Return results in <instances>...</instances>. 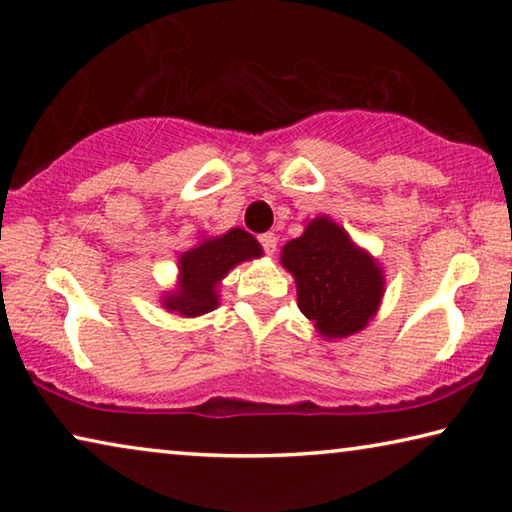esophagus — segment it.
Here are the masks:
<instances>
[{"label": "esophagus", "mask_w": 512, "mask_h": 512, "mask_svg": "<svg viewBox=\"0 0 512 512\" xmlns=\"http://www.w3.org/2000/svg\"><path fill=\"white\" fill-rule=\"evenodd\" d=\"M259 243H262L266 255H273L275 246H278V237H275L273 232H266V234H262V237H259Z\"/></svg>", "instance_id": "1"}]
</instances>
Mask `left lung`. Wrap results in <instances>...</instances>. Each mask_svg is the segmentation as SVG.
I'll return each mask as SVG.
<instances>
[{
  "instance_id": "8db88e82",
  "label": "left lung",
  "mask_w": 512,
  "mask_h": 512,
  "mask_svg": "<svg viewBox=\"0 0 512 512\" xmlns=\"http://www.w3.org/2000/svg\"><path fill=\"white\" fill-rule=\"evenodd\" d=\"M282 264L296 278L298 307L323 337L362 330L383 298V275L342 227L314 218L303 237L282 248Z\"/></svg>"
}]
</instances>
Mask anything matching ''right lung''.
I'll return each mask as SVG.
<instances>
[{"label":"right lung","instance_id":"add662e5","mask_svg":"<svg viewBox=\"0 0 512 512\" xmlns=\"http://www.w3.org/2000/svg\"><path fill=\"white\" fill-rule=\"evenodd\" d=\"M262 255L255 237L234 227L223 237L207 239L198 248L184 253L180 259L182 285L177 294H170L164 303L168 310H177L184 316H198L212 312L218 305L216 282L225 278V273L246 262L250 257Z\"/></svg>","mask_w":512,"mask_h":512}]
</instances>
